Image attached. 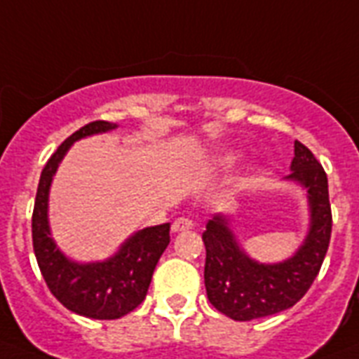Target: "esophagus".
<instances>
[{
    "label": "esophagus",
    "mask_w": 359,
    "mask_h": 359,
    "mask_svg": "<svg viewBox=\"0 0 359 359\" xmlns=\"http://www.w3.org/2000/svg\"><path fill=\"white\" fill-rule=\"evenodd\" d=\"M171 229H173V233H184V231L194 229V219L186 218V216H180V218L175 219L173 225H171Z\"/></svg>",
    "instance_id": "esophagus-1"
}]
</instances>
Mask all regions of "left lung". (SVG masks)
Listing matches in <instances>:
<instances>
[{"instance_id": "1", "label": "left lung", "mask_w": 359, "mask_h": 359, "mask_svg": "<svg viewBox=\"0 0 359 359\" xmlns=\"http://www.w3.org/2000/svg\"><path fill=\"white\" fill-rule=\"evenodd\" d=\"M292 179L307 188L311 229L294 257L279 264H259L236 244L224 216L208 219L203 242L207 248L205 287L219 313L233 320H253L292 307L304 298L320 272L332 236L328 177L313 152L294 141Z\"/></svg>"}]
</instances>
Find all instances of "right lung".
Returning <instances> with one entry per match:
<instances>
[{
	"mask_svg": "<svg viewBox=\"0 0 359 359\" xmlns=\"http://www.w3.org/2000/svg\"><path fill=\"white\" fill-rule=\"evenodd\" d=\"M111 128L115 124L108 121H93L57 147L42 169L31 218L33 250L50 292L70 311L98 320L124 317L145 300L158 259L169 244V224L147 227L126 240L108 261L78 264L69 261L50 238L48 191L59 162L76 140Z\"/></svg>",
	"mask_w": 359,
	"mask_h": 359,
	"instance_id": "obj_1",
	"label": "right lung"
}]
</instances>
